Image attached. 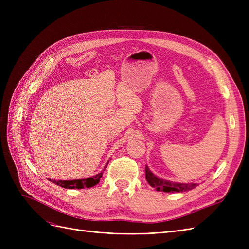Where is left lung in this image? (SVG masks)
Listing matches in <instances>:
<instances>
[{"label":"left lung","instance_id":"left-lung-1","mask_svg":"<svg viewBox=\"0 0 249 249\" xmlns=\"http://www.w3.org/2000/svg\"><path fill=\"white\" fill-rule=\"evenodd\" d=\"M145 178L147 183L152 186L157 191L163 192H184L194 189L197 184H184V183H173L169 180H165L161 178L156 177L154 173L149 170L147 166H145Z\"/></svg>","mask_w":249,"mask_h":249}]
</instances>
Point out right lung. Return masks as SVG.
<instances>
[{"label":"right lung","instance_id":"right-lung-1","mask_svg":"<svg viewBox=\"0 0 249 249\" xmlns=\"http://www.w3.org/2000/svg\"><path fill=\"white\" fill-rule=\"evenodd\" d=\"M108 163L106 164V166L104 167L103 171L97 173V175L93 176L92 178H82V179H72V180H56V179H52V180L49 179V180H51V182H53L60 187L66 188V189H84V188L93 187L96 184L100 183V179L103 176L105 169H106Z\"/></svg>","mask_w":249,"mask_h":249}]
</instances>
